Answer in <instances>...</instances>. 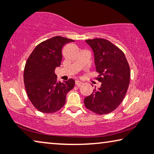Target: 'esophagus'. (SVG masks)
Returning <instances> with one entry per match:
<instances>
[{
	"mask_svg": "<svg viewBox=\"0 0 154 154\" xmlns=\"http://www.w3.org/2000/svg\"><path fill=\"white\" fill-rule=\"evenodd\" d=\"M82 83H83V82H81V81H75V85H77V86H80Z\"/></svg>",
	"mask_w": 154,
	"mask_h": 154,
	"instance_id": "obj_1",
	"label": "esophagus"
}]
</instances>
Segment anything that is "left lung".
Listing matches in <instances>:
<instances>
[{
    "mask_svg": "<svg viewBox=\"0 0 154 154\" xmlns=\"http://www.w3.org/2000/svg\"><path fill=\"white\" fill-rule=\"evenodd\" d=\"M94 52V65L102 83L86 97V108L103 115L114 111L122 102L130 83V69L125 54L119 48L104 38L86 40Z\"/></svg>",
    "mask_w": 154,
    "mask_h": 154,
    "instance_id": "obj_1",
    "label": "left lung"
}]
</instances>
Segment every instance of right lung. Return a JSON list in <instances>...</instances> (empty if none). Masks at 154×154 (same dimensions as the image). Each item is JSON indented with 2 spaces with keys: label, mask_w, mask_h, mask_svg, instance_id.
Masks as SVG:
<instances>
[{
  "label": "right lung",
  "mask_w": 154,
  "mask_h": 154,
  "mask_svg": "<svg viewBox=\"0 0 154 154\" xmlns=\"http://www.w3.org/2000/svg\"><path fill=\"white\" fill-rule=\"evenodd\" d=\"M73 41L61 36L46 40L35 48L26 61L24 82L27 95L35 108L42 113H54L62 108L66 94L74 87V80L58 82L54 73L62 62V48Z\"/></svg>",
  "instance_id": "right-lung-1"
}]
</instances>
